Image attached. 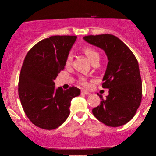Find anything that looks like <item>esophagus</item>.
<instances>
[{
    "label": "esophagus",
    "mask_w": 156,
    "mask_h": 156,
    "mask_svg": "<svg viewBox=\"0 0 156 156\" xmlns=\"http://www.w3.org/2000/svg\"><path fill=\"white\" fill-rule=\"evenodd\" d=\"M82 94H86V95L91 94V93L89 92V91H87V90H84V89H83V90L82 91Z\"/></svg>",
    "instance_id": "1"
}]
</instances>
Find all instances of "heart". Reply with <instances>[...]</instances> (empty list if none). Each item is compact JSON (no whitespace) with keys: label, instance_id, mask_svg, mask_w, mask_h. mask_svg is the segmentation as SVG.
I'll use <instances>...</instances> for the list:
<instances>
[{"label":"heart","instance_id":"heart-1","mask_svg":"<svg viewBox=\"0 0 156 156\" xmlns=\"http://www.w3.org/2000/svg\"><path fill=\"white\" fill-rule=\"evenodd\" d=\"M84 52L85 53V55H87V57H88V59L91 62H92L93 60H94V59L97 58H99V53H98L95 50H94L93 48H89V47H86V48H84ZM72 55L70 54L68 55V56L67 57V59H66V61H65L66 65L67 66L69 65L72 62ZM81 82H82L84 85H85V86H87V85L88 84V83H87V81L85 80L84 78L81 79Z\"/></svg>","mask_w":156,"mask_h":156}]
</instances>
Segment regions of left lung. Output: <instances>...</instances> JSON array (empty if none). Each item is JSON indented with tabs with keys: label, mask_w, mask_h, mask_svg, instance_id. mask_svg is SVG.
Segmentation results:
<instances>
[{
	"label": "left lung",
	"mask_w": 156,
	"mask_h": 156,
	"mask_svg": "<svg viewBox=\"0 0 156 156\" xmlns=\"http://www.w3.org/2000/svg\"><path fill=\"white\" fill-rule=\"evenodd\" d=\"M85 41L101 48L108 64L103 77V88L108 95L92 109L98 120L108 126L118 127L131 120L142 98V82L137 59L131 50L116 36L110 34L88 35Z\"/></svg>",
	"instance_id": "left-lung-1"
}]
</instances>
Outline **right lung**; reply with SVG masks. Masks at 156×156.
Segmentation results:
<instances>
[{"label": "right lung", "mask_w": 156, "mask_h": 156, "mask_svg": "<svg viewBox=\"0 0 156 156\" xmlns=\"http://www.w3.org/2000/svg\"><path fill=\"white\" fill-rule=\"evenodd\" d=\"M76 38L52 36L36 44L25 57L18 94L25 114L36 126L52 130L61 126L69 116L72 99L80 94L76 87L63 90L55 83Z\"/></svg>", "instance_id": "right-lung-1"}]
</instances>
